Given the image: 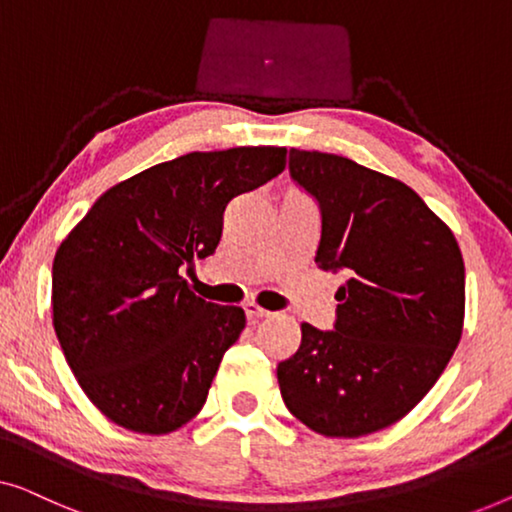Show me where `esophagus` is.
Listing matches in <instances>:
<instances>
[{"label": "esophagus", "instance_id": "esophagus-1", "mask_svg": "<svg viewBox=\"0 0 512 512\" xmlns=\"http://www.w3.org/2000/svg\"><path fill=\"white\" fill-rule=\"evenodd\" d=\"M244 311H247V318L249 321H261V318H268L272 311H268V309H263L261 305H258V302H247V305H244Z\"/></svg>", "mask_w": 512, "mask_h": 512}]
</instances>
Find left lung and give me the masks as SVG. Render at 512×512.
Here are the masks:
<instances>
[{"mask_svg":"<svg viewBox=\"0 0 512 512\" xmlns=\"http://www.w3.org/2000/svg\"><path fill=\"white\" fill-rule=\"evenodd\" d=\"M321 205L316 265L344 272L335 330L302 323L279 362L284 404L323 436L358 439L402 420L439 381L464 328V261L453 231L395 177L346 157L291 150Z\"/></svg>","mask_w":512,"mask_h":512,"instance_id":"8db88e82","label":"left lung"}]
</instances>
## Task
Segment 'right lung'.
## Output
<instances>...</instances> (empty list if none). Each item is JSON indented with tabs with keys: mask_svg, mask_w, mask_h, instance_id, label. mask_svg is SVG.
Here are the masks:
<instances>
[{
	"mask_svg": "<svg viewBox=\"0 0 512 512\" xmlns=\"http://www.w3.org/2000/svg\"><path fill=\"white\" fill-rule=\"evenodd\" d=\"M286 147L189 152L110 187L53 261V325L90 402L161 436L203 409L244 309L191 291L180 268L210 256L226 205L277 177Z\"/></svg>",
	"mask_w": 512,
	"mask_h": 512,
	"instance_id": "1",
	"label": "right lung"
}]
</instances>
